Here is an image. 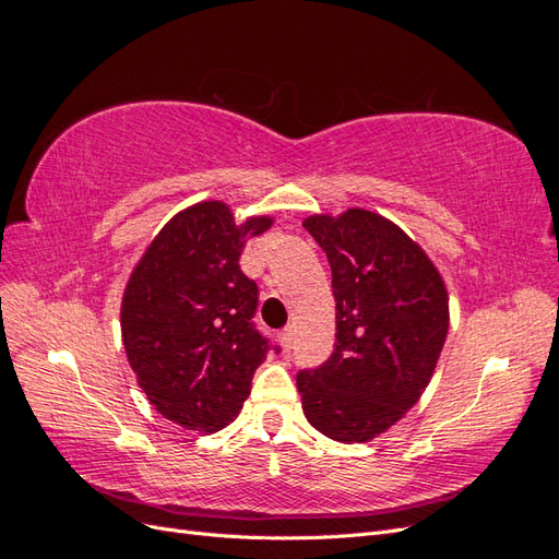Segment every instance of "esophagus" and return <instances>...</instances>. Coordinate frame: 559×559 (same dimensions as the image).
I'll return each mask as SVG.
<instances>
[{"instance_id": "1", "label": "esophagus", "mask_w": 559, "mask_h": 559, "mask_svg": "<svg viewBox=\"0 0 559 559\" xmlns=\"http://www.w3.org/2000/svg\"><path fill=\"white\" fill-rule=\"evenodd\" d=\"M280 343H282L284 352H292V347H294V333H292V329H284L280 333Z\"/></svg>"}]
</instances>
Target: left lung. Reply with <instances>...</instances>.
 I'll return each instance as SVG.
<instances>
[{
  "instance_id": "left-lung-1",
  "label": "left lung",
  "mask_w": 559,
  "mask_h": 559,
  "mask_svg": "<svg viewBox=\"0 0 559 559\" xmlns=\"http://www.w3.org/2000/svg\"><path fill=\"white\" fill-rule=\"evenodd\" d=\"M326 251L335 298L331 357L296 376L310 425L364 443L411 411L448 335V292L408 235L384 216L347 210L302 222Z\"/></svg>"
}]
</instances>
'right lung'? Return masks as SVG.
Here are the masks:
<instances>
[{
    "instance_id": "add662e5",
    "label": "right lung",
    "mask_w": 559,
    "mask_h": 559,
    "mask_svg": "<svg viewBox=\"0 0 559 559\" xmlns=\"http://www.w3.org/2000/svg\"><path fill=\"white\" fill-rule=\"evenodd\" d=\"M270 224L235 226L224 202H198L165 224L128 280V361L156 411L183 429H224L267 352H280L253 324L259 286L240 270L247 238Z\"/></svg>"
}]
</instances>
